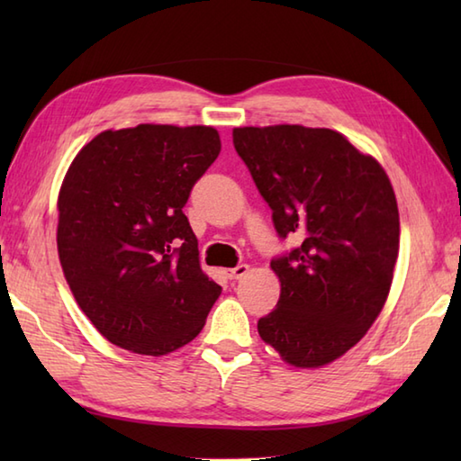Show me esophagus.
<instances>
[{
	"mask_svg": "<svg viewBox=\"0 0 461 461\" xmlns=\"http://www.w3.org/2000/svg\"><path fill=\"white\" fill-rule=\"evenodd\" d=\"M248 273H249V266H246V263H241V266H238V267L228 269V273H225V276H228L230 279H241V277H246Z\"/></svg>",
	"mask_w": 461,
	"mask_h": 461,
	"instance_id": "obj_1",
	"label": "esophagus"
}]
</instances>
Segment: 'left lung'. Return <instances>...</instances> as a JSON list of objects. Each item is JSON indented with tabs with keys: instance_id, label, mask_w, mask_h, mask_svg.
I'll return each mask as SVG.
<instances>
[{
	"instance_id": "8db88e82",
	"label": "left lung",
	"mask_w": 461,
	"mask_h": 461,
	"mask_svg": "<svg viewBox=\"0 0 461 461\" xmlns=\"http://www.w3.org/2000/svg\"><path fill=\"white\" fill-rule=\"evenodd\" d=\"M233 146L273 212L281 240L271 259L281 281L259 337L293 366L329 365L376 321L393 285L400 243L386 172L330 129L277 124L233 129Z\"/></svg>"
}]
</instances>
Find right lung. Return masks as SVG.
<instances>
[{
  "label": "right lung",
  "mask_w": 461,
  "mask_h": 461,
  "mask_svg": "<svg viewBox=\"0 0 461 461\" xmlns=\"http://www.w3.org/2000/svg\"><path fill=\"white\" fill-rule=\"evenodd\" d=\"M220 150L212 126L139 124L75 156L57 202L59 259L113 345L160 357L202 330L221 287L200 267L184 205Z\"/></svg>",
  "instance_id": "1"
}]
</instances>
